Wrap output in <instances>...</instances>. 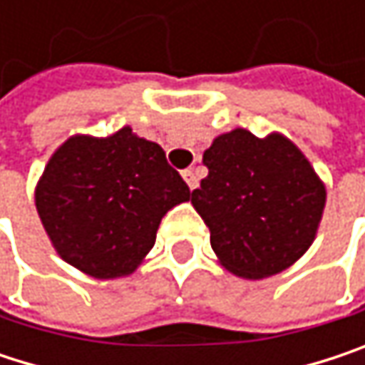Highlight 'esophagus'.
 I'll use <instances>...</instances> for the list:
<instances>
[{
	"mask_svg": "<svg viewBox=\"0 0 365 365\" xmlns=\"http://www.w3.org/2000/svg\"><path fill=\"white\" fill-rule=\"evenodd\" d=\"M182 178L185 180V183H187V187H190V190H196V187H198V180H196V175H194V171H192V169H185V171H182Z\"/></svg>",
	"mask_w": 365,
	"mask_h": 365,
	"instance_id": "34e87169",
	"label": "esophagus"
}]
</instances>
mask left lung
Instances as JSON below:
<instances>
[{"mask_svg": "<svg viewBox=\"0 0 365 365\" xmlns=\"http://www.w3.org/2000/svg\"><path fill=\"white\" fill-rule=\"evenodd\" d=\"M202 165L209 175L192 192V205L230 272L264 279L285 270L311 247L326 187L289 139H257L237 128L205 150Z\"/></svg>", "mask_w": 365, "mask_h": 365, "instance_id": "8db88e82", "label": "left lung"}]
</instances>
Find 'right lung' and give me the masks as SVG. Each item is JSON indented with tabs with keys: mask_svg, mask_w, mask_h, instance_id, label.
Returning <instances> with one entry per match:
<instances>
[{
	"mask_svg": "<svg viewBox=\"0 0 365 365\" xmlns=\"http://www.w3.org/2000/svg\"><path fill=\"white\" fill-rule=\"evenodd\" d=\"M185 200L190 187L163 148L128 126L106 139H67L36 190L54 250L95 279L130 274L154 247L165 213Z\"/></svg>",
	"mask_w": 365,
	"mask_h": 365,
	"instance_id": "right-lung-1",
	"label": "right lung"
}]
</instances>
